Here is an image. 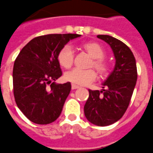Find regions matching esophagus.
I'll list each match as a JSON object with an SVG mask.
<instances>
[{
	"label": "esophagus",
	"mask_w": 153,
	"mask_h": 153,
	"mask_svg": "<svg viewBox=\"0 0 153 153\" xmlns=\"http://www.w3.org/2000/svg\"><path fill=\"white\" fill-rule=\"evenodd\" d=\"M79 86L77 85H72V90H76V89H78Z\"/></svg>",
	"instance_id": "34e87169"
}]
</instances>
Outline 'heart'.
Segmentation results:
<instances>
[{
	"label": "heart",
	"mask_w": 153,
	"mask_h": 153,
	"mask_svg": "<svg viewBox=\"0 0 153 153\" xmlns=\"http://www.w3.org/2000/svg\"><path fill=\"white\" fill-rule=\"evenodd\" d=\"M82 49L92 58L88 68L94 69L100 77H105L108 75L109 66L103 59L105 51L102 46L95 42H88L82 45ZM57 59L59 65L63 68H70L74 63V52L72 46L69 45H64L58 53ZM95 78L96 74L93 69H73L64 74L66 81L75 85H86L93 82Z\"/></svg>",
	"instance_id": "b5f03b06"
}]
</instances>
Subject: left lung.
<instances>
[{
    "mask_svg": "<svg viewBox=\"0 0 153 153\" xmlns=\"http://www.w3.org/2000/svg\"><path fill=\"white\" fill-rule=\"evenodd\" d=\"M97 37L111 46L116 64L102 90H89L84 112L90 122L106 126L120 120L128 108L137 81V67L132 51L122 41L108 35Z\"/></svg>",
    "mask_w": 153,
    "mask_h": 153,
    "instance_id": "obj_1",
    "label": "left lung"
}]
</instances>
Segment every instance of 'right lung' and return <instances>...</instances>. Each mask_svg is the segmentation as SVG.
<instances>
[{"label":"right lung","mask_w":153,"mask_h":153,"mask_svg":"<svg viewBox=\"0 0 153 153\" xmlns=\"http://www.w3.org/2000/svg\"><path fill=\"white\" fill-rule=\"evenodd\" d=\"M78 34H49L35 37L22 49L14 61L13 90L18 108L38 125L52 123L59 117L71 83L55 84L62 76L57 55Z\"/></svg>","instance_id":"right-lung-1"}]
</instances>
